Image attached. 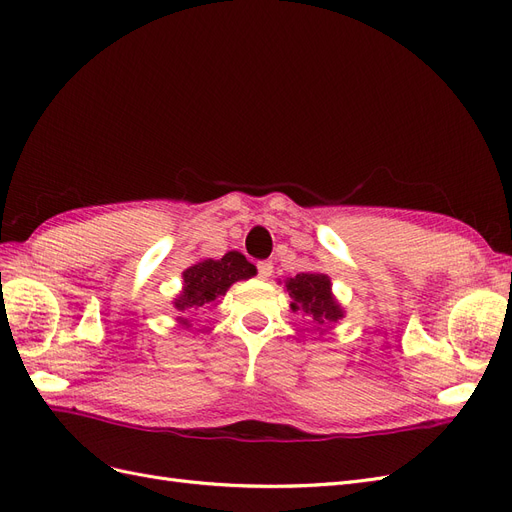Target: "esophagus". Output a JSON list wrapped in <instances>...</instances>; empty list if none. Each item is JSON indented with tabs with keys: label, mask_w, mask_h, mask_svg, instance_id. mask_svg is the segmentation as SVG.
<instances>
[{
	"label": "esophagus",
	"mask_w": 512,
	"mask_h": 512,
	"mask_svg": "<svg viewBox=\"0 0 512 512\" xmlns=\"http://www.w3.org/2000/svg\"><path fill=\"white\" fill-rule=\"evenodd\" d=\"M256 267H258V277H260V279H269V277L273 275V264H271L269 260L258 262Z\"/></svg>",
	"instance_id": "34e87169"
}]
</instances>
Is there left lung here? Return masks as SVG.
Returning a JSON list of instances; mask_svg holds the SVG:
<instances>
[{
    "instance_id": "left-lung-1",
    "label": "left lung",
    "mask_w": 512,
    "mask_h": 512,
    "mask_svg": "<svg viewBox=\"0 0 512 512\" xmlns=\"http://www.w3.org/2000/svg\"><path fill=\"white\" fill-rule=\"evenodd\" d=\"M285 290L294 300L292 311L311 315L317 325H332L344 317L340 302L332 294V281L323 273H300L285 279ZM319 327V330H321Z\"/></svg>"
}]
</instances>
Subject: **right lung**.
Instances as JSON below:
<instances>
[{
	"instance_id": "1",
	"label": "right lung",
	"mask_w": 512,
	"mask_h": 512,
	"mask_svg": "<svg viewBox=\"0 0 512 512\" xmlns=\"http://www.w3.org/2000/svg\"><path fill=\"white\" fill-rule=\"evenodd\" d=\"M256 275V267L248 262L241 252H227L220 260H201L182 273V292L174 298V309L178 313H187L199 309L203 304L216 302L235 281L250 279ZM180 323L189 327V319L178 317Z\"/></svg>"
}]
</instances>
